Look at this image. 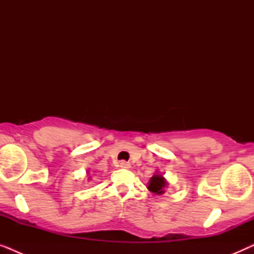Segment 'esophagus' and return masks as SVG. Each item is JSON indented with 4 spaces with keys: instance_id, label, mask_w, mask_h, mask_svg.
I'll list each match as a JSON object with an SVG mask.
<instances>
[{
    "instance_id": "1",
    "label": "esophagus",
    "mask_w": 254,
    "mask_h": 254,
    "mask_svg": "<svg viewBox=\"0 0 254 254\" xmlns=\"http://www.w3.org/2000/svg\"><path fill=\"white\" fill-rule=\"evenodd\" d=\"M120 168L121 169H125V170H128L130 168V164L128 162H125V161H123L120 163Z\"/></svg>"
}]
</instances>
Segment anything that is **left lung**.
<instances>
[{"mask_svg": "<svg viewBox=\"0 0 254 254\" xmlns=\"http://www.w3.org/2000/svg\"><path fill=\"white\" fill-rule=\"evenodd\" d=\"M166 185H168V182H166L164 177L162 175H155L154 177H151L150 182H149L148 190L155 194H163Z\"/></svg>", "mask_w": 254, "mask_h": 254, "instance_id": "8db88e82", "label": "left lung"}]
</instances>
